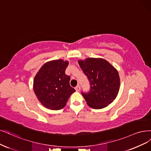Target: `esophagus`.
I'll list each match as a JSON object with an SVG mask.
<instances>
[{
    "label": "esophagus",
    "mask_w": 151,
    "mask_h": 151,
    "mask_svg": "<svg viewBox=\"0 0 151 151\" xmlns=\"http://www.w3.org/2000/svg\"><path fill=\"white\" fill-rule=\"evenodd\" d=\"M75 89H76V91L77 92H79V91H81V86H80L79 85L77 86L76 87V88H75Z\"/></svg>",
    "instance_id": "34e87169"
}]
</instances>
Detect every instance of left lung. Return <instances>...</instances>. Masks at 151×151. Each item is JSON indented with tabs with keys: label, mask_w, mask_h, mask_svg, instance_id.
<instances>
[{
	"label": "left lung",
	"mask_w": 151,
	"mask_h": 151,
	"mask_svg": "<svg viewBox=\"0 0 151 151\" xmlns=\"http://www.w3.org/2000/svg\"><path fill=\"white\" fill-rule=\"evenodd\" d=\"M81 68L91 84L90 91L82 94L91 108L100 109L107 107L116 98L120 88L117 70L102 58H87L78 60Z\"/></svg>",
	"instance_id": "8db88e82"
}]
</instances>
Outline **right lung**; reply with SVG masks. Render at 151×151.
I'll list each match as a JSON object with an SVG mask.
<instances>
[{"mask_svg": "<svg viewBox=\"0 0 151 151\" xmlns=\"http://www.w3.org/2000/svg\"><path fill=\"white\" fill-rule=\"evenodd\" d=\"M69 62L62 59L46 62L34 79L33 89L39 102L50 110H60L65 106L76 90L70 86V76L65 70Z\"/></svg>", "mask_w": 151, "mask_h": 151, "instance_id": "1", "label": "right lung"}]
</instances>
